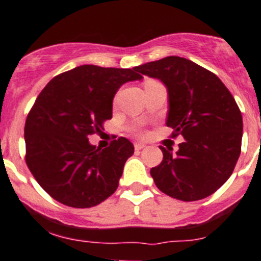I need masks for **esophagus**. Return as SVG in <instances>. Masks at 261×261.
<instances>
[{
    "mask_svg": "<svg viewBox=\"0 0 261 261\" xmlns=\"http://www.w3.org/2000/svg\"><path fill=\"white\" fill-rule=\"evenodd\" d=\"M134 147H135V150H142L143 148L145 147V144L144 143H135V144H134Z\"/></svg>",
    "mask_w": 261,
    "mask_h": 261,
    "instance_id": "1",
    "label": "esophagus"
}]
</instances>
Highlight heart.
Returning <instances> with one entry per match:
<instances>
[{
	"label": "heart",
	"instance_id": "b5f03b06",
	"mask_svg": "<svg viewBox=\"0 0 261 261\" xmlns=\"http://www.w3.org/2000/svg\"><path fill=\"white\" fill-rule=\"evenodd\" d=\"M133 130L135 131L136 134H138L139 136H143L145 134V130H144V127H143L142 125H138V126H134L133 127Z\"/></svg>",
	"mask_w": 261,
	"mask_h": 261
}]
</instances>
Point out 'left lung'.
Masks as SVG:
<instances>
[{
  "label": "left lung",
  "instance_id": "left-lung-1",
  "mask_svg": "<svg viewBox=\"0 0 261 261\" xmlns=\"http://www.w3.org/2000/svg\"><path fill=\"white\" fill-rule=\"evenodd\" d=\"M164 82L169 92L166 125L182 135L179 150L160 147L164 160L150 169L155 186L172 198L198 201L229 179L241 154L242 114L215 73L180 57L135 67Z\"/></svg>",
  "mask_w": 261,
  "mask_h": 261
}]
</instances>
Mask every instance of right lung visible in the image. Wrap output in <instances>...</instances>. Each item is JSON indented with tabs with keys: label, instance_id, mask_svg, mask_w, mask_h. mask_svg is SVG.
Here are the masks:
<instances>
[{
	"label": "right lung",
	"instance_id": "obj_1",
	"mask_svg": "<svg viewBox=\"0 0 261 261\" xmlns=\"http://www.w3.org/2000/svg\"><path fill=\"white\" fill-rule=\"evenodd\" d=\"M135 69L80 65L54 77L27 116L25 162L43 191L60 203L89 208L118 188L134 145L118 138L104 149L89 143L112 118V101Z\"/></svg>",
	"mask_w": 261,
	"mask_h": 261
}]
</instances>
